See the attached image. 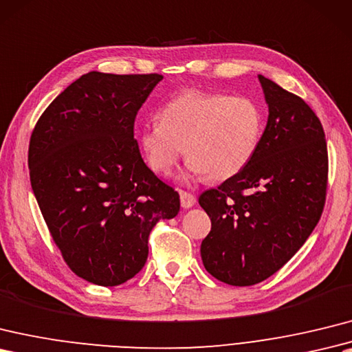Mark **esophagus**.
<instances>
[{
    "label": "esophagus",
    "mask_w": 352,
    "mask_h": 352,
    "mask_svg": "<svg viewBox=\"0 0 352 352\" xmlns=\"http://www.w3.org/2000/svg\"><path fill=\"white\" fill-rule=\"evenodd\" d=\"M179 199H182L183 208H192L196 204V196L187 192H179Z\"/></svg>",
    "instance_id": "34e87169"
}]
</instances>
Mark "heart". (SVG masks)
<instances>
[{"label":"heart","mask_w":352,"mask_h":352,"mask_svg":"<svg viewBox=\"0 0 352 352\" xmlns=\"http://www.w3.org/2000/svg\"><path fill=\"white\" fill-rule=\"evenodd\" d=\"M263 132V111L249 97L187 89L162 106L139 142L154 173L169 175L186 153L184 182H223L249 165Z\"/></svg>","instance_id":"b5f03b06"}]
</instances>
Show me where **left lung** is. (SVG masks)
Here are the masks:
<instances>
[{"label":"left lung","instance_id":"8db88e82","mask_svg":"<svg viewBox=\"0 0 352 352\" xmlns=\"http://www.w3.org/2000/svg\"><path fill=\"white\" fill-rule=\"evenodd\" d=\"M258 79L268 118L255 156L241 173L199 196L211 219L201 244L204 267L234 287L265 280L303 246L322 214L329 174L315 112L273 80Z\"/></svg>","mask_w":352,"mask_h":352}]
</instances>
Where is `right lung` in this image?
<instances>
[{"mask_svg": "<svg viewBox=\"0 0 352 352\" xmlns=\"http://www.w3.org/2000/svg\"><path fill=\"white\" fill-rule=\"evenodd\" d=\"M162 75L89 72L47 106L30 139L31 187L72 272L102 287L139 273L148 235L179 195L145 165L138 111Z\"/></svg>", "mask_w": 352, "mask_h": 352, "instance_id": "add662e5", "label": "right lung"}]
</instances>
